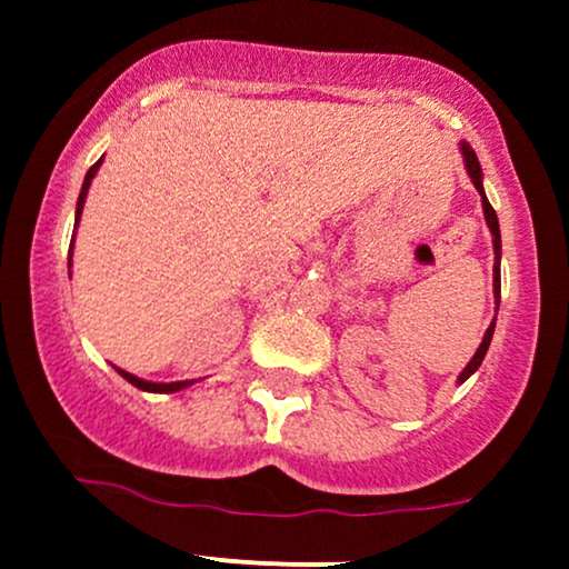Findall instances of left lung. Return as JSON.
Returning <instances> with one entry per match:
<instances>
[{
    "label": "left lung",
    "instance_id": "8db88e82",
    "mask_svg": "<svg viewBox=\"0 0 569 569\" xmlns=\"http://www.w3.org/2000/svg\"><path fill=\"white\" fill-rule=\"evenodd\" d=\"M460 149H463V160H466V171H469L471 182H475V188L480 190L482 196V212H486V220H488V229L490 234H493V253H496V261H493V295H496V302H499V295H501V272H499V259H501V234H499V218H496L493 207H490V201L486 199V190H482V169H480V160H477L475 149L469 147V143H460ZM493 327H496V319L490 321L486 338H482L480 349H477V355L471 357V362L466 365L463 373L458 376V381H466L471 373H475L477 368H480L482 360H486V351L490 346V338H493Z\"/></svg>",
    "mask_w": 569,
    "mask_h": 569
}]
</instances>
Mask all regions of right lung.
Segmentation results:
<instances>
[{"mask_svg":"<svg viewBox=\"0 0 569 569\" xmlns=\"http://www.w3.org/2000/svg\"><path fill=\"white\" fill-rule=\"evenodd\" d=\"M103 163V158L98 160V163L92 166V169L87 171V177H83V184H81V196H79V207H76V226H79V218H81V209H83V199H87V190H89V182H92L94 171H98V166ZM70 256H73V242H70ZM70 261V259H68ZM119 373L124 376V379L130 381L133 387H139V390H147V392H177L182 390V387H188L190 381H171V385H152V381H143V379H136L133 373H124V370H119Z\"/></svg>","mask_w":569,"mask_h":569,"instance_id":"obj_1","label":"right lung"}]
</instances>
